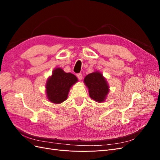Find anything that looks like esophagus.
Wrapping results in <instances>:
<instances>
[{
	"instance_id": "obj_1",
	"label": "esophagus",
	"mask_w": 160,
	"mask_h": 160,
	"mask_svg": "<svg viewBox=\"0 0 160 160\" xmlns=\"http://www.w3.org/2000/svg\"><path fill=\"white\" fill-rule=\"evenodd\" d=\"M77 78H78L79 80H81L82 78H83V75H82V74L81 73V72H79V73H77Z\"/></svg>"
}]
</instances>
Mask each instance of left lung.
Masks as SVG:
<instances>
[{
  "label": "left lung",
  "mask_w": 160,
  "mask_h": 160,
  "mask_svg": "<svg viewBox=\"0 0 160 160\" xmlns=\"http://www.w3.org/2000/svg\"><path fill=\"white\" fill-rule=\"evenodd\" d=\"M84 82L89 89L91 98L99 103L105 100L109 92V86L102 74L99 72H92L85 77Z\"/></svg>",
  "instance_id": "8db88e82"
}]
</instances>
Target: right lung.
I'll list each match as a JSON object with an SVG mask.
<instances>
[{"instance_id": "obj_1", "label": "right lung", "mask_w": 160, "mask_h": 160, "mask_svg": "<svg viewBox=\"0 0 160 160\" xmlns=\"http://www.w3.org/2000/svg\"><path fill=\"white\" fill-rule=\"evenodd\" d=\"M78 81L75 75L65 72L61 68H57L52 72L46 85L47 98L54 103H61L67 98L71 87Z\"/></svg>"}]
</instances>
